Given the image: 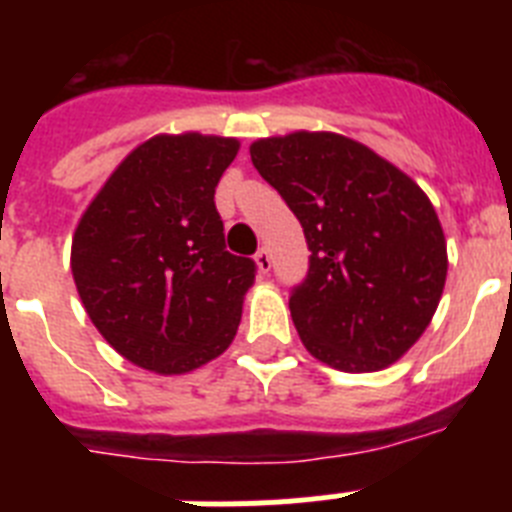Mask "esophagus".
<instances>
[{
    "label": "esophagus",
    "instance_id": "34e87169",
    "mask_svg": "<svg viewBox=\"0 0 512 512\" xmlns=\"http://www.w3.org/2000/svg\"><path fill=\"white\" fill-rule=\"evenodd\" d=\"M253 261H256V266H259L261 274H269V271H271V256H269V251H266V248H259V251H256V256H253Z\"/></svg>",
    "mask_w": 512,
    "mask_h": 512
}]
</instances>
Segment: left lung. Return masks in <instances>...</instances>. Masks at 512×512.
<instances>
[{
  "mask_svg": "<svg viewBox=\"0 0 512 512\" xmlns=\"http://www.w3.org/2000/svg\"><path fill=\"white\" fill-rule=\"evenodd\" d=\"M251 161L305 230L307 277L289 310L312 356L379 372L431 323L446 284V238L423 189L338 133L261 138Z\"/></svg>",
  "mask_w": 512,
  "mask_h": 512,
  "instance_id": "obj_1",
  "label": "left lung"
}]
</instances>
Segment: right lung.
<instances>
[{"label":"right lung","mask_w":512,"mask_h":512,"mask_svg":"<svg viewBox=\"0 0 512 512\" xmlns=\"http://www.w3.org/2000/svg\"><path fill=\"white\" fill-rule=\"evenodd\" d=\"M238 153L217 135L140 143L81 215L71 271L117 354L156 374L220 356L241 323L256 264L225 248L215 187Z\"/></svg>","instance_id":"add662e5"}]
</instances>
